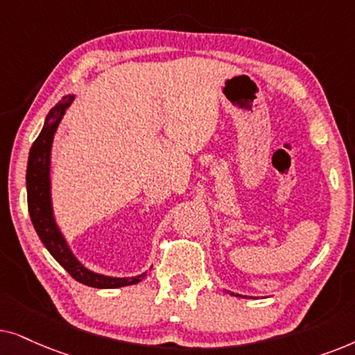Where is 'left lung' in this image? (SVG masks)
<instances>
[{
    "label": "left lung",
    "mask_w": 355,
    "mask_h": 355,
    "mask_svg": "<svg viewBox=\"0 0 355 355\" xmlns=\"http://www.w3.org/2000/svg\"><path fill=\"white\" fill-rule=\"evenodd\" d=\"M232 295H234V294H232Z\"/></svg>",
    "instance_id": "left-lung-1"
}]
</instances>
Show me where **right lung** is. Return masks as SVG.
Masks as SVG:
<instances>
[{
    "instance_id": "add662e5",
    "label": "right lung",
    "mask_w": 355,
    "mask_h": 355,
    "mask_svg": "<svg viewBox=\"0 0 355 355\" xmlns=\"http://www.w3.org/2000/svg\"><path fill=\"white\" fill-rule=\"evenodd\" d=\"M73 101L74 96H64L51 108L49 115H46L44 130L40 131L39 138L34 141L31 148L26 183L27 206H29L32 224H34L37 235L40 237L42 243L45 245V248L51 253V257L71 274V277H74L81 284L96 287V289H116V287L138 284L144 277V274H139L136 277H108L84 268L78 261V258L71 253L64 237L61 235L58 225L55 222L50 198V150L55 131L58 128L66 108L71 105Z\"/></svg>"
}]
</instances>
